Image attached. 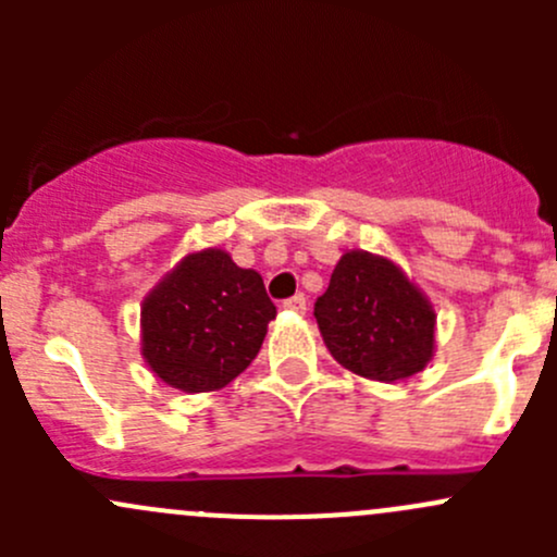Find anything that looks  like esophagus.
<instances>
[{"instance_id":"34e87169","label":"esophagus","mask_w":557,"mask_h":557,"mask_svg":"<svg viewBox=\"0 0 557 557\" xmlns=\"http://www.w3.org/2000/svg\"><path fill=\"white\" fill-rule=\"evenodd\" d=\"M283 307H285V310H290V312H307V296L305 294L290 296V299L283 301Z\"/></svg>"}]
</instances>
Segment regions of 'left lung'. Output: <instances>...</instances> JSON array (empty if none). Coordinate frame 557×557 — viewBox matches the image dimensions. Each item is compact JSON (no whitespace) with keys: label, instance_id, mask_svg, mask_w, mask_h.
I'll use <instances>...</instances> for the list:
<instances>
[{"label":"left lung","instance_id":"1","mask_svg":"<svg viewBox=\"0 0 557 557\" xmlns=\"http://www.w3.org/2000/svg\"><path fill=\"white\" fill-rule=\"evenodd\" d=\"M331 356L361 377L393 383L418 374L434 352V310L387 258L352 250L314 301Z\"/></svg>","mask_w":557,"mask_h":557}]
</instances>
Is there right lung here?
I'll list each match as a JSON object with an SVG mask.
<instances>
[{
	"label": "right lung",
	"instance_id": "add662e5",
	"mask_svg": "<svg viewBox=\"0 0 557 557\" xmlns=\"http://www.w3.org/2000/svg\"><path fill=\"white\" fill-rule=\"evenodd\" d=\"M274 314L261 274L223 250L194 252L145 299V361L180 391H218L250 367Z\"/></svg>",
	"mask_w": 557,
	"mask_h": 557
}]
</instances>
